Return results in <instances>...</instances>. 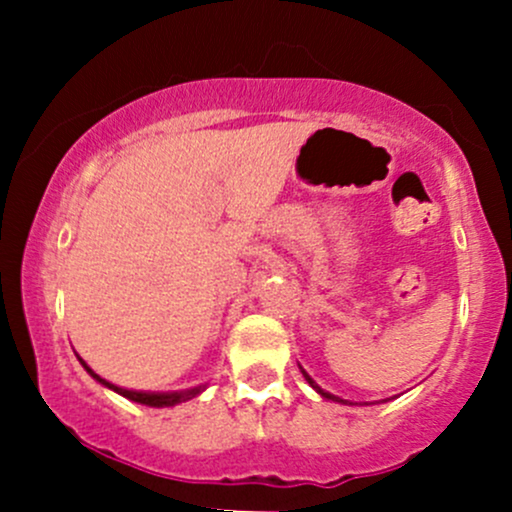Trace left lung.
Wrapping results in <instances>:
<instances>
[{
	"instance_id": "left-lung-1",
	"label": "left lung",
	"mask_w": 512,
	"mask_h": 512,
	"mask_svg": "<svg viewBox=\"0 0 512 512\" xmlns=\"http://www.w3.org/2000/svg\"><path fill=\"white\" fill-rule=\"evenodd\" d=\"M301 373H303V378H305V380H308V383H310V387H313V390H315V392H317V395H320V397L330 399V402H339V404H358V402H349V399H342V397L332 395V392L322 390V387H320V385H317V383H315V380H313V378H310V375H308V373H305V370H303V368H301ZM383 402H387V399H383ZM363 404H368V402H363ZM370 404H373V402H370Z\"/></svg>"
}]
</instances>
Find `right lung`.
<instances>
[{"instance_id":"1","label":"right lung","mask_w":512,"mask_h":512,"mask_svg":"<svg viewBox=\"0 0 512 512\" xmlns=\"http://www.w3.org/2000/svg\"><path fill=\"white\" fill-rule=\"evenodd\" d=\"M76 358H79L81 366H84L86 373L91 375V378L96 380V383H101L103 387H108V390L117 392V395H122V397L132 399V402H137V404H146V407H156V409H163V407H175V404L190 402V399H195L197 395H202V392L207 390V383H204V385H195V387H187V390H175V392H144V390H127V387L113 385V383H108V380H105V378H101V375H98L96 370H93L91 366H88V363H86L84 358H81V356H76Z\"/></svg>"}]
</instances>
